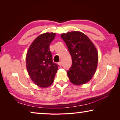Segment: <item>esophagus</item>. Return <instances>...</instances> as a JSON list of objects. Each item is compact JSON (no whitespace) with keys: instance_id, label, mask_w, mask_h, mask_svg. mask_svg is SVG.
<instances>
[{"instance_id":"esophagus-1","label":"esophagus","mask_w":120,"mask_h":120,"mask_svg":"<svg viewBox=\"0 0 120 120\" xmlns=\"http://www.w3.org/2000/svg\"><path fill=\"white\" fill-rule=\"evenodd\" d=\"M58 65L60 67H61L62 66V62H59L58 63Z\"/></svg>"}]
</instances>
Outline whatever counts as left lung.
Wrapping results in <instances>:
<instances>
[{"instance_id":"1","label":"left lung","mask_w":120,"mask_h":120,"mask_svg":"<svg viewBox=\"0 0 120 120\" xmlns=\"http://www.w3.org/2000/svg\"><path fill=\"white\" fill-rule=\"evenodd\" d=\"M72 58V66L67 71L70 82L82 85L92 79L97 67L98 51L89 38L79 31L61 34Z\"/></svg>"}]
</instances>
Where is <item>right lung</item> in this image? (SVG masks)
Segmentation results:
<instances>
[{
	"label": "right lung",
	"mask_w": 120,
	"mask_h": 120,
	"mask_svg": "<svg viewBox=\"0 0 120 120\" xmlns=\"http://www.w3.org/2000/svg\"><path fill=\"white\" fill-rule=\"evenodd\" d=\"M56 36L55 33L38 36L28 48L26 56V66L28 75L34 84L46 88L53 82L58 65L53 62L49 45Z\"/></svg>",
	"instance_id": "1"
}]
</instances>
